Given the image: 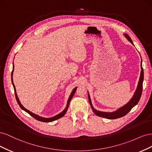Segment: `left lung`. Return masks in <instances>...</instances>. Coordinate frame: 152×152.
<instances>
[{"label": "left lung", "instance_id": "left-lung-1", "mask_svg": "<svg viewBox=\"0 0 152 152\" xmlns=\"http://www.w3.org/2000/svg\"><path fill=\"white\" fill-rule=\"evenodd\" d=\"M126 37L128 39V40L130 42H131L133 44L132 41L131 39L130 38V37L127 34H125ZM141 74H140V80L138 82V85H137V89L135 92V93L133 96V97L132 99L129 101L127 104H126L125 106H124L122 108H119L118 110H117L116 112H112V113H108V112H99L97 111L93 108V106H92L91 104V101L90 99V96L88 94V98L89 100V103L91 105L92 108L93 109V112L96 115L104 117L106 118H108V119H115L118 118H121L122 117H124V115H126L127 113L129 112L131 109L134 107L135 105L137 104V103L139 102V101L140 99L141 96L142 94V81H143V78H144V72H143V69H142V66L141 65Z\"/></svg>", "mask_w": 152, "mask_h": 152}]
</instances>
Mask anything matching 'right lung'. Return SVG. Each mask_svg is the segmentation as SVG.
<instances>
[{
  "mask_svg": "<svg viewBox=\"0 0 152 152\" xmlns=\"http://www.w3.org/2000/svg\"><path fill=\"white\" fill-rule=\"evenodd\" d=\"M13 70H14V65H13L12 71V73H11V80H12V85H13V87H14V89H15V96H16V101H17V102H18V104H19V106L21 107V109L25 110V112H26L28 114H30L32 117H34L35 119H36V120L41 121V122H52V121H56V120H57V119H58V118H61V117H63L64 115H65V114L66 113V111H67V110H68L69 103H70V102L71 101V99H72V97L73 96V95H74V94L75 93L77 87H75V88L73 90L72 93V94H71V95H70V98H69V99H68V100L66 107V108H65V110H63V111L61 113H59L58 115H57L54 116V117H51V118H43V117H39V116H38V115H35V114H34V113H33L30 112V111H28V110H26V108H25L21 105V103L20 102V101H19V99H18V96H17L16 92V89H15V85H14V83H13V82H12V73H13Z\"/></svg>",
  "mask_w": 152,
  "mask_h": 152,
  "instance_id": "obj_1",
  "label": "right lung"
}]
</instances>
